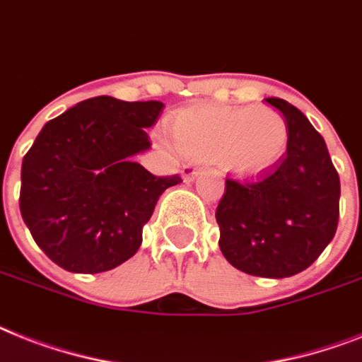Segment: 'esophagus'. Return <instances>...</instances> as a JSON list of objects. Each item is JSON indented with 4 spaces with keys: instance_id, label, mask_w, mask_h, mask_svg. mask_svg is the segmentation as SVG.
I'll list each match as a JSON object with an SVG mask.
<instances>
[{
    "instance_id": "1",
    "label": "esophagus",
    "mask_w": 362,
    "mask_h": 362,
    "mask_svg": "<svg viewBox=\"0 0 362 362\" xmlns=\"http://www.w3.org/2000/svg\"><path fill=\"white\" fill-rule=\"evenodd\" d=\"M201 175V167H195V165H184L182 167V178L186 182L193 180L195 176Z\"/></svg>"
}]
</instances>
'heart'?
<instances>
[{"instance_id":"obj_1","label":"heart","mask_w":362,"mask_h":362,"mask_svg":"<svg viewBox=\"0 0 362 362\" xmlns=\"http://www.w3.org/2000/svg\"><path fill=\"white\" fill-rule=\"evenodd\" d=\"M171 128L182 154L216 161L238 178L266 175L286 152V122L269 107L195 105L176 115Z\"/></svg>"}]
</instances>
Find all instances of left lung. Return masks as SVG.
I'll return each instance as SVG.
<instances>
[{
    "label": "left lung",
    "instance_id": "left-lung-1",
    "mask_svg": "<svg viewBox=\"0 0 362 362\" xmlns=\"http://www.w3.org/2000/svg\"><path fill=\"white\" fill-rule=\"evenodd\" d=\"M288 128L286 152L252 182L228 178L216 210L219 249L255 277L284 279L307 269L339 225L340 178L324 137L298 107L266 98Z\"/></svg>",
    "mask_w": 362,
    "mask_h": 362
}]
</instances>
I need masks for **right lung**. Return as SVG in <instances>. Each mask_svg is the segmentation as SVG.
Here are the masks:
<instances>
[{
    "label": "right lung",
    "mask_w": 362,
    "mask_h": 362,
    "mask_svg": "<svg viewBox=\"0 0 362 362\" xmlns=\"http://www.w3.org/2000/svg\"><path fill=\"white\" fill-rule=\"evenodd\" d=\"M165 105L113 96L83 100L44 124L23 156L20 211L46 257L72 273L110 272L132 258L175 176L134 160Z\"/></svg>",
    "instance_id": "add662e5"
}]
</instances>
